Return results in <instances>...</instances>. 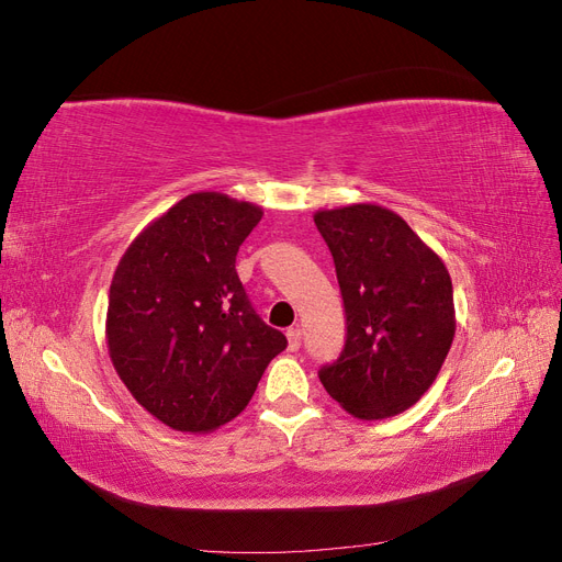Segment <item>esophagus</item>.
I'll list each match as a JSON object with an SVG mask.
<instances>
[{"mask_svg": "<svg viewBox=\"0 0 562 562\" xmlns=\"http://www.w3.org/2000/svg\"><path fill=\"white\" fill-rule=\"evenodd\" d=\"M285 335H288V349L297 351L300 345H302V333H300V328H291Z\"/></svg>", "mask_w": 562, "mask_h": 562, "instance_id": "34e87169", "label": "esophagus"}]
</instances>
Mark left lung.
<instances>
[{
    "label": "left lung",
    "instance_id": "left-lung-1",
    "mask_svg": "<svg viewBox=\"0 0 562 562\" xmlns=\"http://www.w3.org/2000/svg\"><path fill=\"white\" fill-rule=\"evenodd\" d=\"M345 300L347 342L318 378L359 419L415 405L454 337L452 281L443 260L394 211L375 203L316 211Z\"/></svg>",
    "mask_w": 562,
    "mask_h": 562
}]
</instances>
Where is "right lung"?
I'll use <instances>...</instances> for the list:
<instances>
[{
    "label": "right lung",
    "mask_w": 562,
    "mask_h": 562,
    "mask_svg": "<svg viewBox=\"0 0 562 562\" xmlns=\"http://www.w3.org/2000/svg\"><path fill=\"white\" fill-rule=\"evenodd\" d=\"M262 209L194 192L149 223L119 260L108 302L110 359L166 427L209 434L239 415L288 345L255 314L236 252Z\"/></svg>",
    "instance_id": "add662e5"
}]
</instances>
